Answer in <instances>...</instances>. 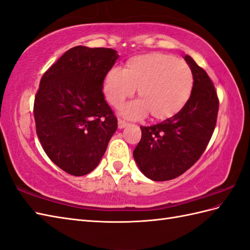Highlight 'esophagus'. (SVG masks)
Masks as SVG:
<instances>
[{
	"mask_svg": "<svg viewBox=\"0 0 250 250\" xmlns=\"http://www.w3.org/2000/svg\"><path fill=\"white\" fill-rule=\"evenodd\" d=\"M126 125H128V124H126L125 121L121 120V119L118 120V128H119V129H124L125 126H126Z\"/></svg>",
	"mask_w": 250,
	"mask_h": 250,
	"instance_id": "1",
	"label": "esophagus"
}]
</instances>
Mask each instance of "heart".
Masks as SVG:
<instances>
[{
    "mask_svg": "<svg viewBox=\"0 0 250 250\" xmlns=\"http://www.w3.org/2000/svg\"><path fill=\"white\" fill-rule=\"evenodd\" d=\"M193 88V75L187 63L166 54L134 56L125 66L106 73L103 90L114 107H119L136 89L140 99L121 108L126 119H141L151 114L155 120L176 116L187 104Z\"/></svg>",
    "mask_w": 250,
    "mask_h": 250,
    "instance_id": "heart-1",
    "label": "heart"
}]
</instances>
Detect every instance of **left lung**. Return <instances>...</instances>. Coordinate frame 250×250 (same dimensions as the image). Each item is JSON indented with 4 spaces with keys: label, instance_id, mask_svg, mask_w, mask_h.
I'll return each mask as SVG.
<instances>
[{
    "label": "left lung",
    "instance_id": "left-lung-1",
    "mask_svg": "<svg viewBox=\"0 0 250 250\" xmlns=\"http://www.w3.org/2000/svg\"><path fill=\"white\" fill-rule=\"evenodd\" d=\"M193 75V88L185 107L172 118L141 126L142 139L133 151L147 178H176L199 160L215 130L219 101L207 73L190 56L184 57Z\"/></svg>",
    "mask_w": 250,
    "mask_h": 250
}]
</instances>
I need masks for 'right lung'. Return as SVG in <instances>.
Wrapping results in <instances>:
<instances>
[{"label":"right lung","mask_w":250,"mask_h":250,"mask_svg":"<svg viewBox=\"0 0 250 250\" xmlns=\"http://www.w3.org/2000/svg\"><path fill=\"white\" fill-rule=\"evenodd\" d=\"M118 58L111 48L76 46L41 79L34 101L36 133L46 155L67 174L92 172L117 130L102 90Z\"/></svg>","instance_id":"1"}]
</instances>
